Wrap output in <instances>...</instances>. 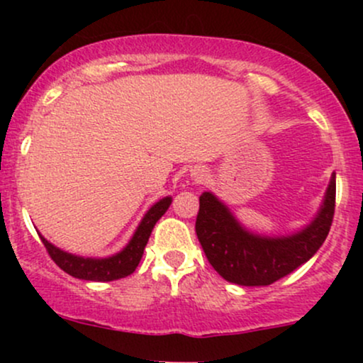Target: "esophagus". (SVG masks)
Returning a JSON list of instances; mask_svg holds the SVG:
<instances>
[{
  "label": "esophagus",
  "instance_id": "esophagus-1",
  "mask_svg": "<svg viewBox=\"0 0 363 363\" xmlns=\"http://www.w3.org/2000/svg\"><path fill=\"white\" fill-rule=\"evenodd\" d=\"M193 176L196 179H199V181H201V179L206 177V169L201 167V165H199V167H194L193 169Z\"/></svg>",
  "mask_w": 363,
  "mask_h": 363
}]
</instances>
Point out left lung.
Returning a JSON list of instances; mask_svg holds the SVG:
<instances>
[{"mask_svg":"<svg viewBox=\"0 0 363 363\" xmlns=\"http://www.w3.org/2000/svg\"><path fill=\"white\" fill-rule=\"evenodd\" d=\"M336 203V176L324 196L315 220L290 237L249 234L211 193L199 196L196 235L215 272L227 281L244 286L272 285L297 269L318 252L331 228Z\"/></svg>","mask_w":363,"mask_h":363,"instance_id":"obj_1","label":"left lung"}]
</instances>
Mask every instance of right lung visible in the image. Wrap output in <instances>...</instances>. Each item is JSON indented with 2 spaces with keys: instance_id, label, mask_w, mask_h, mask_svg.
<instances>
[{
  "instance_id": "add662e5",
  "label": "right lung",
  "mask_w": 363,
  "mask_h": 363,
  "mask_svg": "<svg viewBox=\"0 0 363 363\" xmlns=\"http://www.w3.org/2000/svg\"><path fill=\"white\" fill-rule=\"evenodd\" d=\"M170 203H172V199L164 198L150 208L148 213L141 220L140 227L136 228L135 235L129 240L126 247L119 254H116V256L106 257V259H90V257L73 256V254H68L61 251V249L54 247L44 237H40V240H43L45 251L49 252L51 259L60 266L62 272L72 274V277L89 281L119 280V278L129 277V274L135 272L136 266L140 264V259L143 256L145 245L148 242L150 234H152L158 218L167 211Z\"/></svg>"
}]
</instances>
